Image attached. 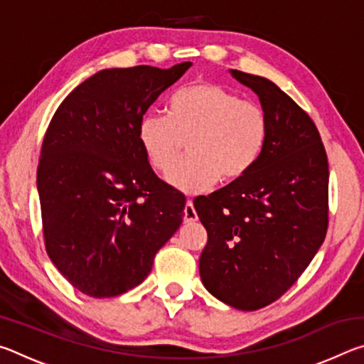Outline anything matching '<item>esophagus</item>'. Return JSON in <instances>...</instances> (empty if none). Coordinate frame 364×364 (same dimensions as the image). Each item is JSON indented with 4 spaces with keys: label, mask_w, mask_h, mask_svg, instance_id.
Segmentation results:
<instances>
[{
    "label": "esophagus",
    "mask_w": 364,
    "mask_h": 364,
    "mask_svg": "<svg viewBox=\"0 0 364 364\" xmlns=\"http://www.w3.org/2000/svg\"><path fill=\"white\" fill-rule=\"evenodd\" d=\"M184 223H194V221H197V212L194 208V204L193 200H188L186 205H184Z\"/></svg>",
    "instance_id": "esophagus-1"
}]
</instances>
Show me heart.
I'll use <instances>...</instances> for the list:
<instances>
[{
	"label": "heart",
	"instance_id": "obj_1",
	"mask_svg": "<svg viewBox=\"0 0 364 364\" xmlns=\"http://www.w3.org/2000/svg\"><path fill=\"white\" fill-rule=\"evenodd\" d=\"M167 114L143 115L138 141L157 173H167L188 141L190 157L167 175L170 186L183 193H204L218 180H242L267 149V110L218 83L197 82L175 91Z\"/></svg>",
	"mask_w": 364,
	"mask_h": 364
}]
</instances>
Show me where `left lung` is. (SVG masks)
Returning <instances> with one entry per match:
<instances>
[{"label":"left lung","instance_id":"1","mask_svg":"<svg viewBox=\"0 0 364 364\" xmlns=\"http://www.w3.org/2000/svg\"><path fill=\"white\" fill-rule=\"evenodd\" d=\"M231 73L260 97L269 138L249 175L194 199L208 236L199 271L218 300L254 311L284 295L321 247L329 165L315 122L291 96L263 77Z\"/></svg>","mask_w":364,"mask_h":364}]
</instances>
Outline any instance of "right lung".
Returning <instances> with one entry per match:
<instances>
[{"instance_id":"1","label":"right lung","mask_w":364,"mask_h":364,"mask_svg":"<svg viewBox=\"0 0 364 364\" xmlns=\"http://www.w3.org/2000/svg\"><path fill=\"white\" fill-rule=\"evenodd\" d=\"M189 67L101 70L49 122L36 170L43 239L54 267L90 297L141 284L181 225L186 199L152 171L138 123Z\"/></svg>"}]
</instances>
